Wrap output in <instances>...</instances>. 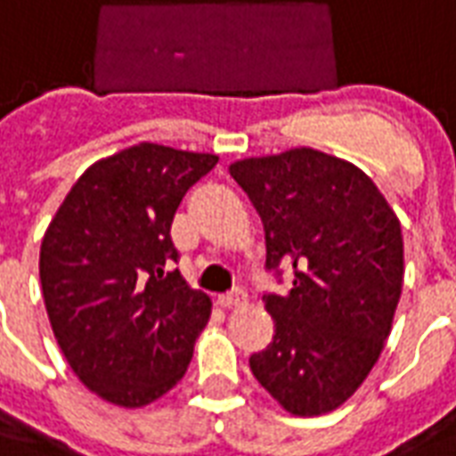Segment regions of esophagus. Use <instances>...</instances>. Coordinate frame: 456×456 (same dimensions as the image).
Returning a JSON list of instances; mask_svg holds the SVG:
<instances>
[{
  "instance_id": "34e87169",
  "label": "esophagus",
  "mask_w": 456,
  "mask_h": 456,
  "mask_svg": "<svg viewBox=\"0 0 456 456\" xmlns=\"http://www.w3.org/2000/svg\"><path fill=\"white\" fill-rule=\"evenodd\" d=\"M243 301H246V291L243 289H232L229 294L217 297V304L224 305V308H229V305H241Z\"/></svg>"
}]
</instances>
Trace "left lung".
Returning <instances> with one entry per match:
<instances>
[{"instance_id": "1", "label": "left lung", "mask_w": 456, "mask_h": 456, "mask_svg": "<svg viewBox=\"0 0 456 456\" xmlns=\"http://www.w3.org/2000/svg\"><path fill=\"white\" fill-rule=\"evenodd\" d=\"M229 174L263 220L265 267L291 270L287 297H263L274 335L248 359L253 375L294 416L335 411L390 337L404 280L397 215L359 167L313 148Z\"/></svg>"}]
</instances>
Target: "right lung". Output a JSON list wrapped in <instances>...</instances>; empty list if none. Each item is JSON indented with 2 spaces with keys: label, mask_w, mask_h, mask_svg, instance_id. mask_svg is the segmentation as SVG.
Returning <instances> with one entry per match:
<instances>
[{
  "label": "right lung",
  "mask_w": 456,
  "mask_h": 456,
  "mask_svg": "<svg viewBox=\"0 0 456 456\" xmlns=\"http://www.w3.org/2000/svg\"><path fill=\"white\" fill-rule=\"evenodd\" d=\"M217 155L138 143L100 159L59 205L40 246L52 332L78 380L138 409L182 380L210 297L172 263V220Z\"/></svg>",
  "instance_id": "add662e5"
}]
</instances>
